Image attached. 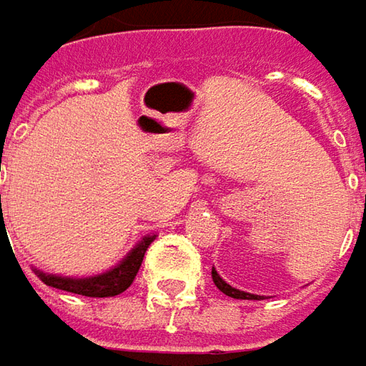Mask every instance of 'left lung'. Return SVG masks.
I'll use <instances>...</instances> for the list:
<instances>
[{
    "label": "left lung",
    "instance_id": "obj_1",
    "mask_svg": "<svg viewBox=\"0 0 366 366\" xmlns=\"http://www.w3.org/2000/svg\"><path fill=\"white\" fill-rule=\"evenodd\" d=\"M212 280H214V284L218 286V290H222L227 297H232V299H241V301H262V299H264L262 295H251V292L239 290V288L230 286L229 282H224V280L220 278V274H218L214 267H212Z\"/></svg>",
    "mask_w": 366,
    "mask_h": 366
}]
</instances>
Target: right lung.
I'll use <instances>...</instances> for the list:
<instances>
[{
  "mask_svg": "<svg viewBox=\"0 0 366 366\" xmlns=\"http://www.w3.org/2000/svg\"><path fill=\"white\" fill-rule=\"evenodd\" d=\"M1 199V195H0ZM1 208V206H0ZM156 234H148L142 241H137L136 247L121 259L119 264L113 265L111 269L102 272V274H94V276H84V278H74V276H61V274H46L43 269L34 267L32 272L46 284L59 290H67L74 295H82V297H94V299H102V297H115L121 295L123 290H127L134 278H136L137 269L142 265V259L146 255V249L154 241Z\"/></svg>",
  "mask_w": 366,
  "mask_h": 366,
  "instance_id": "obj_1",
  "label": "right lung"
}]
</instances>
